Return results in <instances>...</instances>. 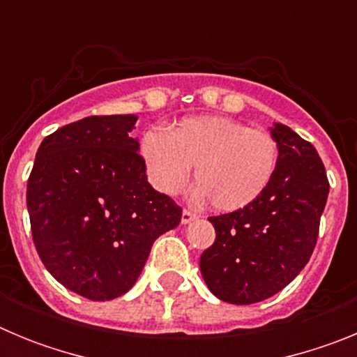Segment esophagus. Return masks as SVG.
Wrapping results in <instances>:
<instances>
[{"mask_svg": "<svg viewBox=\"0 0 357 357\" xmlns=\"http://www.w3.org/2000/svg\"><path fill=\"white\" fill-rule=\"evenodd\" d=\"M197 218L198 216L193 213V211H189V209L182 211V223H184V225L191 223V222H193V220H197Z\"/></svg>", "mask_w": 357, "mask_h": 357, "instance_id": "obj_1", "label": "esophagus"}]
</instances>
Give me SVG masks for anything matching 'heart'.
Wrapping results in <instances>:
<instances>
[{
	"mask_svg": "<svg viewBox=\"0 0 357 357\" xmlns=\"http://www.w3.org/2000/svg\"><path fill=\"white\" fill-rule=\"evenodd\" d=\"M148 181L164 195L178 193L195 166L200 197L223 213L247 209L270 188L279 166L272 134L225 116H193L168 134L150 130L141 141Z\"/></svg>",
	"mask_w": 357,
	"mask_h": 357,
	"instance_id": "obj_1",
	"label": "heart"
}]
</instances>
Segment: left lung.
I'll list each match as a JSON object with an SVG mask.
<instances>
[{
	"instance_id": "obj_1",
	"label": "left lung",
	"mask_w": 357,
	"mask_h": 357,
	"mask_svg": "<svg viewBox=\"0 0 357 357\" xmlns=\"http://www.w3.org/2000/svg\"><path fill=\"white\" fill-rule=\"evenodd\" d=\"M270 134L279 166L263 197L247 209L211 216L216 239L200 257L214 296L247 305L270 298L307 264L318 238L329 181L318 151L282 123Z\"/></svg>"
}]
</instances>
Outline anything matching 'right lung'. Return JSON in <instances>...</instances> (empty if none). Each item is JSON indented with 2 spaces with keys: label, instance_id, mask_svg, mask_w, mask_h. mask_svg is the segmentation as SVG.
I'll use <instances>...</instances> for the list:
<instances>
[{
  "label": "right lung",
  "instance_id": "obj_1",
  "mask_svg": "<svg viewBox=\"0 0 357 357\" xmlns=\"http://www.w3.org/2000/svg\"><path fill=\"white\" fill-rule=\"evenodd\" d=\"M137 116H89L44 137L28 178L31 236L62 286L112 301L135 284L182 209L148 184Z\"/></svg>",
  "mask_w": 357,
  "mask_h": 357
}]
</instances>
